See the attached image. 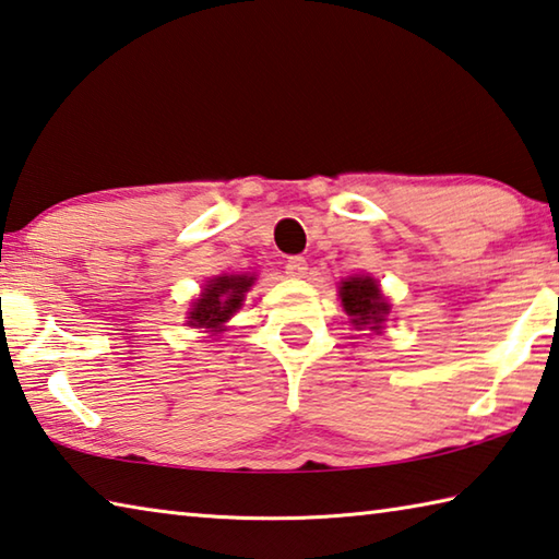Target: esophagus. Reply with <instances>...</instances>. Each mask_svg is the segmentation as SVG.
I'll use <instances>...</instances> for the list:
<instances>
[{
  "instance_id": "obj_1",
  "label": "esophagus",
  "mask_w": 559,
  "mask_h": 559,
  "mask_svg": "<svg viewBox=\"0 0 559 559\" xmlns=\"http://www.w3.org/2000/svg\"><path fill=\"white\" fill-rule=\"evenodd\" d=\"M286 273L290 278H302L308 273V261L306 257H290L286 261Z\"/></svg>"
}]
</instances>
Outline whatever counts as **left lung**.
Instances as JSON below:
<instances>
[{
	"mask_svg": "<svg viewBox=\"0 0 559 559\" xmlns=\"http://www.w3.org/2000/svg\"><path fill=\"white\" fill-rule=\"evenodd\" d=\"M340 298L344 310H347L357 328L379 330L385 314L391 310L389 302L381 296L379 283L371 276H352L344 281L340 288Z\"/></svg>",
	"mask_w": 559,
	"mask_h": 559,
	"instance_id": "1",
	"label": "left lung"
}]
</instances>
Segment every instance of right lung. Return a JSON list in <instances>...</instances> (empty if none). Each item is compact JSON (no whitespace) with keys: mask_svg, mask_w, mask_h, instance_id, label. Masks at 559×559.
<instances>
[{"mask_svg":"<svg viewBox=\"0 0 559 559\" xmlns=\"http://www.w3.org/2000/svg\"><path fill=\"white\" fill-rule=\"evenodd\" d=\"M253 276H217L207 283L205 293L190 310V324L192 328H207L219 330L231 312H237L245 293L251 288Z\"/></svg>","mask_w":559,"mask_h":559,"instance_id":"1","label":"right lung"}]
</instances>
